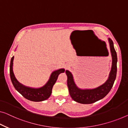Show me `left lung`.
Instances as JSON below:
<instances>
[{"label": "left lung", "mask_w": 128, "mask_h": 128, "mask_svg": "<svg viewBox=\"0 0 128 128\" xmlns=\"http://www.w3.org/2000/svg\"><path fill=\"white\" fill-rule=\"evenodd\" d=\"M108 42L112 56V66L108 79L102 85L94 89H80L74 82L72 74L68 70L66 71L67 76V86L69 92L74 100L82 104H92L104 98L111 90L117 75V57L113 41L108 38Z\"/></svg>", "instance_id": "1"}]
</instances>
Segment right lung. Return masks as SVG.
<instances>
[{
  "mask_svg": "<svg viewBox=\"0 0 128 128\" xmlns=\"http://www.w3.org/2000/svg\"><path fill=\"white\" fill-rule=\"evenodd\" d=\"M13 60H14V56L11 58L10 65V75L12 84L15 88L24 98L34 102H40L48 99L50 96L53 86L56 83L59 74L65 71V70L63 68L53 71L51 74L48 82L45 86L39 88H30L24 86L17 81L12 70Z\"/></svg>",
  "mask_w": 128,
  "mask_h": 128,
  "instance_id": "right-lung-1",
  "label": "right lung"
}]
</instances>
